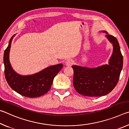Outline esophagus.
Returning a JSON list of instances; mask_svg holds the SVG:
<instances>
[{
    "mask_svg": "<svg viewBox=\"0 0 129 129\" xmlns=\"http://www.w3.org/2000/svg\"><path fill=\"white\" fill-rule=\"evenodd\" d=\"M73 64V61L72 59H68L65 62V65L67 66H72Z\"/></svg>",
    "mask_w": 129,
    "mask_h": 129,
    "instance_id": "1",
    "label": "esophagus"
}]
</instances>
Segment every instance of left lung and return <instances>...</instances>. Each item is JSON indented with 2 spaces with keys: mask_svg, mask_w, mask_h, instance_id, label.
Masks as SVG:
<instances>
[{
  "mask_svg": "<svg viewBox=\"0 0 129 129\" xmlns=\"http://www.w3.org/2000/svg\"><path fill=\"white\" fill-rule=\"evenodd\" d=\"M105 36L113 47L108 64L97 68H88L74 65L73 85L75 90L83 95L99 97L112 91L119 80L123 67V56L117 39L109 35Z\"/></svg>",
  "mask_w": 129,
  "mask_h": 129,
  "instance_id": "8db88e82",
  "label": "left lung"
}]
</instances>
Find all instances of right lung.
<instances>
[{
	"label": "right lung",
	"mask_w": 129,
	"mask_h": 129,
	"mask_svg": "<svg viewBox=\"0 0 129 129\" xmlns=\"http://www.w3.org/2000/svg\"><path fill=\"white\" fill-rule=\"evenodd\" d=\"M15 35L10 39L4 53V73L7 83L13 90L24 97L35 98L45 94L50 90L54 77L62 68L63 64L52 65L34 75H19L13 69L10 61V48Z\"/></svg>",
	"instance_id": "add662e5"
}]
</instances>
